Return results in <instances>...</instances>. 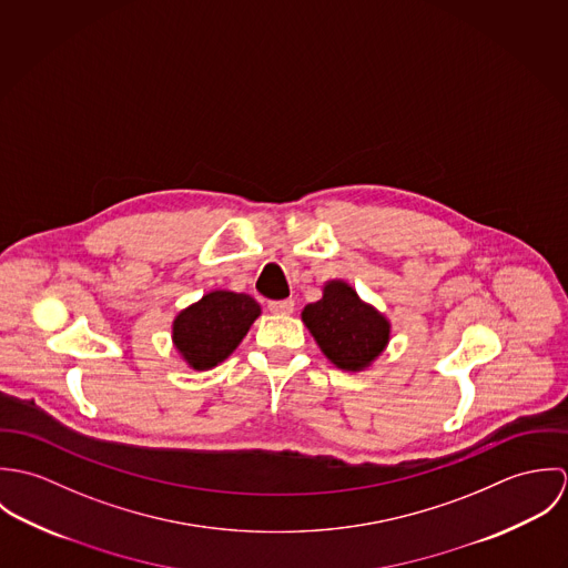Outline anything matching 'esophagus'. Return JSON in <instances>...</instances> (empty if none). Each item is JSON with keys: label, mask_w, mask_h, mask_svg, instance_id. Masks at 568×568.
I'll return each mask as SVG.
<instances>
[{"label": "esophagus", "mask_w": 568, "mask_h": 568, "mask_svg": "<svg viewBox=\"0 0 568 568\" xmlns=\"http://www.w3.org/2000/svg\"><path fill=\"white\" fill-rule=\"evenodd\" d=\"M266 308L273 315H291L295 311V302L293 300H277V302H268Z\"/></svg>", "instance_id": "esophagus-1"}]
</instances>
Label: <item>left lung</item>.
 <instances>
[{"label":"left lung","instance_id":"8db88e82","mask_svg":"<svg viewBox=\"0 0 568 568\" xmlns=\"http://www.w3.org/2000/svg\"><path fill=\"white\" fill-rule=\"evenodd\" d=\"M325 356L341 369L369 365L389 341V324L372 306L363 304L345 282H329L324 297L302 313Z\"/></svg>","mask_w":568,"mask_h":568}]
</instances>
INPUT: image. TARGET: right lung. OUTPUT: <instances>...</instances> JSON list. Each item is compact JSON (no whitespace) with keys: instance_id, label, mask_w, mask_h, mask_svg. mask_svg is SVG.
Here are the masks:
<instances>
[{"instance_id":"right-lung-1","label":"right lung","mask_w":568,"mask_h":568,"mask_svg":"<svg viewBox=\"0 0 568 568\" xmlns=\"http://www.w3.org/2000/svg\"><path fill=\"white\" fill-rule=\"evenodd\" d=\"M257 315L253 297L214 291L174 320V345L194 369L214 367L239 347Z\"/></svg>"}]
</instances>
